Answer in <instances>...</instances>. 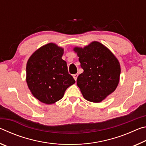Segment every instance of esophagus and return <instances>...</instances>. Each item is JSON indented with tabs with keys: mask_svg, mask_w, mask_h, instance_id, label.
Masks as SVG:
<instances>
[{
	"mask_svg": "<svg viewBox=\"0 0 146 146\" xmlns=\"http://www.w3.org/2000/svg\"><path fill=\"white\" fill-rule=\"evenodd\" d=\"M73 76L74 79H75V80H76V79H77V77H78V74H74V75H73Z\"/></svg>",
	"mask_w": 146,
	"mask_h": 146,
	"instance_id": "1",
	"label": "esophagus"
}]
</instances>
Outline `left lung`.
<instances>
[{
	"instance_id": "8db88e82",
	"label": "left lung",
	"mask_w": 146,
	"mask_h": 146,
	"mask_svg": "<svg viewBox=\"0 0 146 146\" xmlns=\"http://www.w3.org/2000/svg\"><path fill=\"white\" fill-rule=\"evenodd\" d=\"M73 50L84 70L76 79L84 98L92 102H102L118 84L119 62L110 49L97 41L84 48L76 47Z\"/></svg>"
}]
</instances>
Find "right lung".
<instances>
[{
    "mask_svg": "<svg viewBox=\"0 0 146 146\" xmlns=\"http://www.w3.org/2000/svg\"><path fill=\"white\" fill-rule=\"evenodd\" d=\"M64 49L53 43L46 44L32 54L26 65V82L35 97L51 104L63 97L75 80L62 56Z\"/></svg>",
    "mask_w": 146,
    "mask_h": 146,
    "instance_id": "1",
    "label": "right lung"
}]
</instances>
